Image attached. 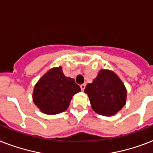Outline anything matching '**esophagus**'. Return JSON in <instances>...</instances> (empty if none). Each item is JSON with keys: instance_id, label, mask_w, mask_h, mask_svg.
Returning a JSON list of instances; mask_svg holds the SVG:
<instances>
[{"instance_id": "esophagus-1", "label": "esophagus", "mask_w": 153, "mask_h": 153, "mask_svg": "<svg viewBox=\"0 0 153 153\" xmlns=\"http://www.w3.org/2000/svg\"><path fill=\"white\" fill-rule=\"evenodd\" d=\"M80 87H81V89H82V91H84V89H85V84H82V85H80Z\"/></svg>"}]
</instances>
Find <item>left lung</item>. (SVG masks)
Returning <instances> with one entry per match:
<instances>
[{
    "mask_svg": "<svg viewBox=\"0 0 153 153\" xmlns=\"http://www.w3.org/2000/svg\"><path fill=\"white\" fill-rule=\"evenodd\" d=\"M92 109L99 115L111 116L126 105V89L120 77L111 70L101 69L84 90Z\"/></svg>",
    "mask_w": 153,
    "mask_h": 153,
    "instance_id": "8db88e82",
    "label": "left lung"
}]
</instances>
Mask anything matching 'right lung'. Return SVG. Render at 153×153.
<instances>
[{"mask_svg":"<svg viewBox=\"0 0 153 153\" xmlns=\"http://www.w3.org/2000/svg\"><path fill=\"white\" fill-rule=\"evenodd\" d=\"M81 91L74 79L64 75L62 67L49 69L35 84L33 101L38 109L46 115L65 111L74 94Z\"/></svg>","mask_w":153,"mask_h":153,"instance_id":"1","label":"right lung"}]
</instances>
